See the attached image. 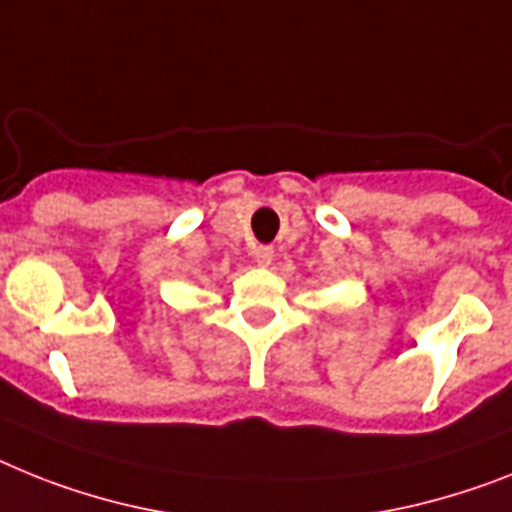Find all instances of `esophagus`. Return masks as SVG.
<instances>
[{
	"mask_svg": "<svg viewBox=\"0 0 512 512\" xmlns=\"http://www.w3.org/2000/svg\"><path fill=\"white\" fill-rule=\"evenodd\" d=\"M255 263L260 265V268H268L270 263H273V247H255Z\"/></svg>",
	"mask_w": 512,
	"mask_h": 512,
	"instance_id": "obj_1",
	"label": "esophagus"
}]
</instances>
